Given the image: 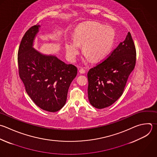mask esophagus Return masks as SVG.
<instances>
[{"label":"esophagus","mask_w":157,"mask_h":157,"mask_svg":"<svg viewBox=\"0 0 157 157\" xmlns=\"http://www.w3.org/2000/svg\"><path fill=\"white\" fill-rule=\"evenodd\" d=\"M79 72H80V74H85V73L86 72V71H85L84 69L81 68V69L79 70Z\"/></svg>","instance_id":"1"}]
</instances>
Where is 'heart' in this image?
<instances>
[{"label":"heart","instance_id":"obj_1","mask_svg":"<svg viewBox=\"0 0 157 157\" xmlns=\"http://www.w3.org/2000/svg\"><path fill=\"white\" fill-rule=\"evenodd\" d=\"M115 39V32L109 26L98 22H88L79 26L74 35V40L66 44L68 59L74 62L80 52H83L93 61L105 58L110 52Z\"/></svg>","mask_w":157,"mask_h":157}]
</instances>
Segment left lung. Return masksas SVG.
I'll return each mask as SVG.
<instances>
[{"label": "left lung", "instance_id": "8db88e82", "mask_svg": "<svg viewBox=\"0 0 157 157\" xmlns=\"http://www.w3.org/2000/svg\"><path fill=\"white\" fill-rule=\"evenodd\" d=\"M136 61V47L128 32L123 42L89 70L88 95L90 104L99 109L113 104L122 95Z\"/></svg>", "mask_w": 157, "mask_h": 157}]
</instances>
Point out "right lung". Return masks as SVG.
<instances>
[{"label":"right lung","instance_id":"1","mask_svg":"<svg viewBox=\"0 0 157 157\" xmlns=\"http://www.w3.org/2000/svg\"><path fill=\"white\" fill-rule=\"evenodd\" d=\"M39 28L33 26L22 38L18 52L19 75L33 101L40 109L55 112L65 105L77 68L34 50L33 41Z\"/></svg>","mask_w":157,"mask_h":157}]
</instances>
